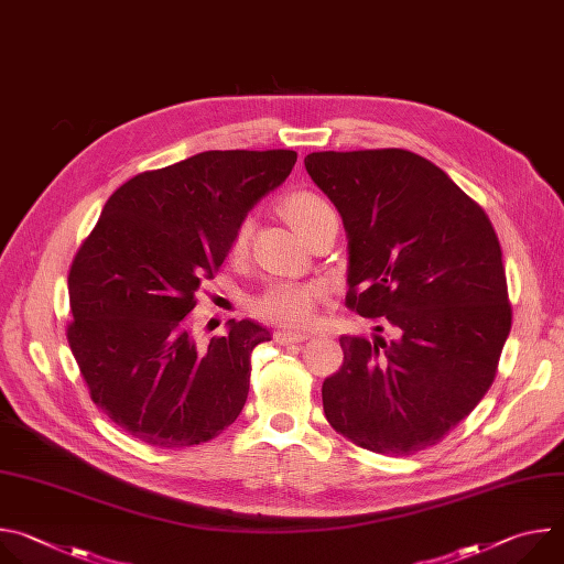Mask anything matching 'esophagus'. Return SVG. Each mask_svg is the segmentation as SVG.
Here are the masks:
<instances>
[{
	"label": "esophagus",
	"instance_id": "obj_1",
	"mask_svg": "<svg viewBox=\"0 0 564 564\" xmlns=\"http://www.w3.org/2000/svg\"><path fill=\"white\" fill-rule=\"evenodd\" d=\"M274 339H276V344H281V346H290V344L307 341V339H312V335H307V333H292V330H276V333H274Z\"/></svg>",
	"mask_w": 564,
	"mask_h": 564
}]
</instances>
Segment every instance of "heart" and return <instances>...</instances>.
Listing matches in <instances>:
<instances>
[{
    "label": "heart",
    "mask_w": 564,
    "mask_h": 564,
    "mask_svg": "<svg viewBox=\"0 0 564 564\" xmlns=\"http://www.w3.org/2000/svg\"><path fill=\"white\" fill-rule=\"evenodd\" d=\"M279 212L301 238H305L321 223V218L335 214L324 198L312 192L288 194L279 203ZM248 238H250V223L243 220L234 229L229 254L231 257L243 254L248 248ZM318 294L321 290L307 283H285V281L272 283L250 301V310L259 318L270 321V324L296 328V326H305L310 321Z\"/></svg>",
    "instance_id": "b5f03b06"
}]
</instances>
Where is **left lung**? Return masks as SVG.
<instances>
[{
  "label": "left lung",
  "mask_w": 564,
  "mask_h": 564,
  "mask_svg": "<svg viewBox=\"0 0 564 564\" xmlns=\"http://www.w3.org/2000/svg\"><path fill=\"white\" fill-rule=\"evenodd\" d=\"M303 163L344 218L346 305L399 333L339 339L344 364L321 388L324 413L361 448L413 455L468 417L496 379L511 333L498 234L413 151H316Z\"/></svg>",
  "instance_id": "left-lung-1"
}]
</instances>
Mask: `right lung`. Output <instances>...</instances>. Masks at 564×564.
I'll return each instance as SVG.
<instances>
[{
	"label": "right lung",
	"instance_id": "right-lung-1",
	"mask_svg": "<svg viewBox=\"0 0 564 564\" xmlns=\"http://www.w3.org/2000/svg\"><path fill=\"white\" fill-rule=\"evenodd\" d=\"M296 151H203L133 176L107 200L68 272L70 352L94 404L127 435L187 448L246 406L254 321L198 346L189 312L223 265L234 229L292 172Z\"/></svg>",
	"mask_w": 564,
	"mask_h": 564
}]
</instances>
